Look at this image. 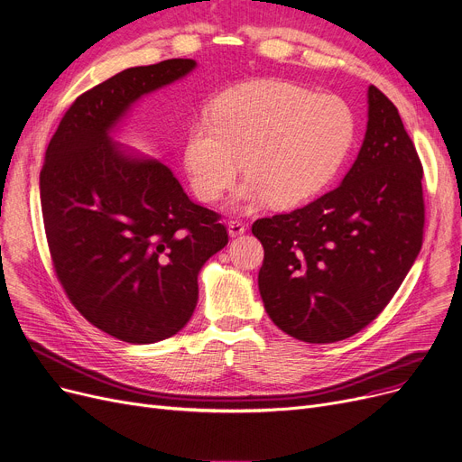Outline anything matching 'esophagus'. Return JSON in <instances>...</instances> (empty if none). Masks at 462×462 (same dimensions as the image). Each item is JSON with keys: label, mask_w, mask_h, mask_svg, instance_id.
<instances>
[{"label": "esophagus", "mask_w": 462, "mask_h": 462, "mask_svg": "<svg viewBox=\"0 0 462 462\" xmlns=\"http://www.w3.org/2000/svg\"><path fill=\"white\" fill-rule=\"evenodd\" d=\"M227 233H229V236H240V235H244L246 233V226H244L240 220H229L227 222Z\"/></svg>", "instance_id": "esophagus-1"}]
</instances>
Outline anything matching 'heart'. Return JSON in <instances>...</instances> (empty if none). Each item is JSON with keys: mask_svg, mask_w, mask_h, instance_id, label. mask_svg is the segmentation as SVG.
Returning a JSON list of instances; mask_svg holds the SVG:
<instances>
[{"mask_svg": "<svg viewBox=\"0 0 462 462\" xmlns=\"http://www.w3.org/2000/svg\"><path fill=\"white\" fill-rule=\"evenodd\" d=\"M352 142L355 116L343 98L264 79L229 89L194 119L182 164L203 201L220 199L242 166L248 177L231 205L296 207L336 177Z\"/></svg>", "mask_w": 462, "mask_h": 462, "instance_id": "heart-1", "label": "heart"}]
</instances>
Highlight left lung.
<instances>
[{"mask_svg": "<svg viewBox=\"0 0 462 462\" xmlns=\"http://www.w3.org/2000/svg\"><path fill=\"white\" fill-rule=\"evenodd\" d=\"M423 168L393 102L367 89V128L341 184L252 233L264 248L259 292L280 330L334 343L376 319L423 238Z\"/></svg>", "mask_w": 462, "mask_h": 462, "instance_id": "left-lung-1", "label": "left lung"}]
</instances>
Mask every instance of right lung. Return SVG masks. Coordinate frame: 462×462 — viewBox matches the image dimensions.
I'll return each instance as SVG.
<instances>
[{"instance_id": "1", "label": "right lung", "mask_w": 462, "mask_h": 462, "mask_svg": "<svg viewBox=\"0 0 462 462\" xmlns=\"http://www.w3.org/2000/svg\"><path fill=\"white\" fill-rule=\"evenodd\" d=\"M198 67H132L74 100L50 140L41 207L53 268L74 308L134 345L184 328L203 264L227 244L220 216L189 201L160 160L116 143L143 97Z\"/></svg>"}]
</instances>
